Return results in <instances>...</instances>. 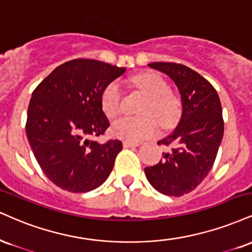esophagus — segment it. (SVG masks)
<instances>
[{"label": "esophagus", "instance_id": "obj_1", "mask_svg": "<svg viewBox=\"0 0 252 252\" xmlns=\"http://www.w3.org/2000/svg\"><path fill=\"white\" fill-rule=\"evenodd\" d=\"M138 145H141L139 142H131V141H124L123 142L124 148H134V147H138Z\"/></svg>", "mask_w": 252, "mask_h": 252}]
</instances>
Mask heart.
Segmentation results:
<instances>
[{"label":"heart","mask_w":252,"mask_h":252,"mask_svg":"<svg viewBox=\"0 0 252 252\" xmlns=\"http://www.w3.org/2000/svg\"><path fill=\"white\" fill-rule=\"evenodd\" d=\"M132 83L148 96L141 114L142 117L126 116L115 121L111 132L118 138L138 142L158 132L159 126L169 128L180 118L182 101L177 94L169 90L166 81L154 71L142 72L132 78ZM101 105L109 118L116 117L122 110V92L117 82H111L103 89Z\"/></svg>","instance_id":"b5f03b06"}]
</instances>
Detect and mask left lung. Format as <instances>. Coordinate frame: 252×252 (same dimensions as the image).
<instances>
[{"instance_id": "1", "label": "left lung", "mask_w": 252, "mask_h": 252, "mask_svg": "<svg viewBox=\"0 0 252 252\" xmlns=\"http://www.w3.org/2000/svg\"><path fill=\"white\" fill-rule=\"evenodd\" d=\"M148 65L175 82L183 111L175 131L158 142L172 147L171 151L144 172L157 191L180 197L195 190L213 168L224 132L222 105L213 84L189 66L172 62Z\"/></svg>"}]
</instances>
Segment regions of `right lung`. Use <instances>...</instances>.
I'll list each match as a JSON object with an SVG mask.
<instances>
[{
	"instance_id": "obj_1",
	"label": "right lung",
	"mask_w": 252,
	"mask_h": 252,
	"mask_svg": "<svg viewBox=\"0 0 252 252\" xmlns=\"http://www.w3.org/2000/svg\"><path fill=\"white\" fill-rule=\"evenodd\" d=\"M126 68L89 59L57 66L32 92L26 132L35 158L49 180L70 192H87L110 175L122 142L97 137L109 128L103 89Z\"/></svg>"
}]
</instances>
